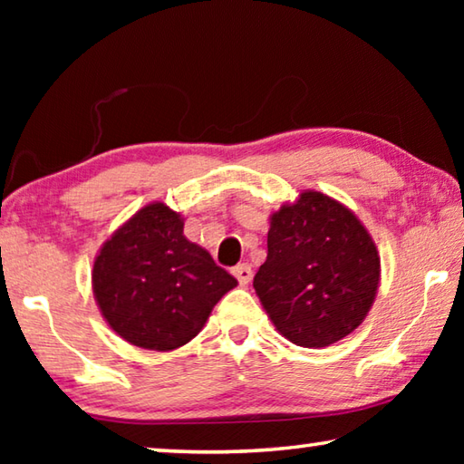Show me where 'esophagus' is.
Instances as JSON below:
<instances>
[{
	"instance_id": "1",
	"label": "esophagus",
	"mask_w": 464,
	"mask_h": 464,
	"mask_svg": "<svg viewBox=\"0 0 464 464\" xmlns=\"http://www.w3.org/2000/svg\"><path fill=\"white\" fill-rule=\"evenodd\" d=\"M233 276L239 280L241 286H246V285H249V280H251V276H254V272H251L249 264H239V266H235V268H233Z\"/></svg>"
}]
</instances>
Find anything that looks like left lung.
I'll return each instance as SVG.
<instances>
[{
  "instance_id": "8db88e82",
  "label": "left lung",
  "mask_w": 464,
  "mask_h": 464,
  "mask_svg": "<svg viewBox=\"0 0 464 464\" xmlns=\"http://www.w3.org/2000/svg\"><path fill=\"white\" fill-rule=\"evenodd\" d=\"M381 282V256L360 218L332 196L303 190L270 215L268 257L254 288L274 327L325 348L362 324Z\"/></svg>"
}]
</instances>
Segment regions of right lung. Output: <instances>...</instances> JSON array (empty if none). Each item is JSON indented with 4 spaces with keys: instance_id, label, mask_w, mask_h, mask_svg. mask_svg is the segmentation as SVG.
Returning a JSON list of instances; mask_svg holds the SVG:
<instances>
[{
    "instance_id": "obj_1",
    "label": "right lung",
    "mask_w": 464,
    "mask_h": 464,
    "mask_svg": "<svg viewBox=\"0 0 464 464\" xmlns=\"http://www.w3.org/2000/svg\"><path fill=\"white\" fill-rule=\"evenodd\" d=\"M235 286L207 249L186 239L184 217L163 202L147 204L110 235L92 270L93 298L112 332L157 352L198 335Z\"/></svg>"
}]
</instances>
